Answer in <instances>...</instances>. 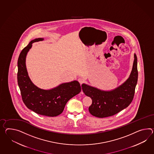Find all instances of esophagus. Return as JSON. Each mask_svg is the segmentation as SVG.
I'll use <instances>...</instances> for the list:
<instances>
[{"mask_svg": "<svg viewBox=\"0 0 154 154\" xmlns=\"http://www.w3.org/2000/svg\"><path fill=\"white\" fill-rule=\"evenodd\" d=\"M78 81H79V83H80L81 85V84H82V83L83 82V81H84L83 79H82V78H79V79Z\"/></svg>", "mask_w": 154, "mask_h": 154, "instance_id": "obj_1", "label": "esophagus"}]
</instances>
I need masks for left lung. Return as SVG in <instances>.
Listing matches in <instances>:
<instances>
[{
	"label": "left lung",
	"mask_w": 154,
	"mask_h": 154,
	"mask_svg": "<svg viewBox=\"0 0 154 154\" xmlns=\"http://www.w3.org/2000/svg\"><path fill=\"white\" fill-rule=\"evenodd\" d=\"M137 59L134 61L130 77L125 82L113 90L106 91L82 84L85 94L91 98L92 105L88 108L92 115L99 118L111 116L126 108L132 101L137 82Z\"/></svg>",
	"instance_id": "8db88e82"
}]
</instances>
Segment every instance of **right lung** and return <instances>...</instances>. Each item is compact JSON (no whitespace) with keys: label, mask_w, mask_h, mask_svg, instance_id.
<instances>
[{"label":"right lung","mask_w":154,"mask_h":154,"mask_svg":"<svg viewBox=\"0 0 154 154\" xmlns=\"http://www.w3.org/2000/svg\"><path fill=\"white\" fill-rule=\"evenodd\" d=\"M43 39L39 38L32 40L20 53L18 60V84L23 101L28 109L45 116H57L63 112L67 102L81 92V87L77 81H73L45 90L32 83L26 70V58L32 43Z\"/></svg>","instance_id":"obj_1"}]
</instances>
